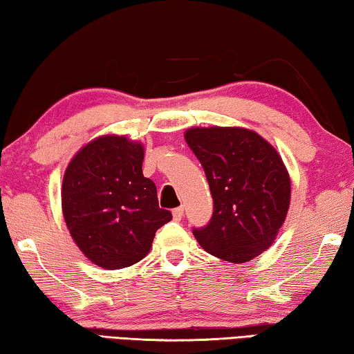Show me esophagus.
<instances>
[{
	"instance_id": "1",
	"label": "esophagus",
	"mask_w": 354,
	"mask_h": 354,
	"mask_svg": "<svg viewBox=\"0 0 354 354\" xmlns=\"http://www.w3.org/2000/svg\"><path fill=\"white\" fill-rule=\"evenodd\" d=\"M172 216H174V219H176V221H180L183 217V207L182 206L176 207V209L172 211Z\"/></svg>"
}]
</instances>
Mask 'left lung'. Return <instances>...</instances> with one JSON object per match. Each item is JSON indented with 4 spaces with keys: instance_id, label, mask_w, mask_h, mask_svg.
<instances>
[{
    "instance_id": "1",
    "label": "left lung",
    "mask_w": 354,
    "mask_h": 354,
    "mask_svg": "<svg viewBox=\"0 0 354 354\" xmlns=\"http://www.w3.org/2000/svg\"><path fill=\"white\" fill-rule=\"evenodd\" d=\"M185 140L205 169L214 201L211 221L193 235L207 253L246 263L272 245L290 205L279 153L246 129H190Z\"/></svg>"
}]
</instances>
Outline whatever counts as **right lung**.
Listing matches in <instances>:
<instances>
[{
    "instance_id": "right-lung-1",
    "label": "right lung",
    "mask_w": 354,
    "mask_h": 354,
    "mask_svg": "<svg viewBox=\"0 0 354 354\" xmlns=\"http://www.w3.org/2000/svg\"><path fill=\"white\" fill-rule=\"evenodd\" d=\"M143 147L125 137H101L72 159L62 182V212L72 239L91 263L129 268L151 248L172 219L159 207L156 185L143 177Z\"/></svg>"
}]
</instances>
